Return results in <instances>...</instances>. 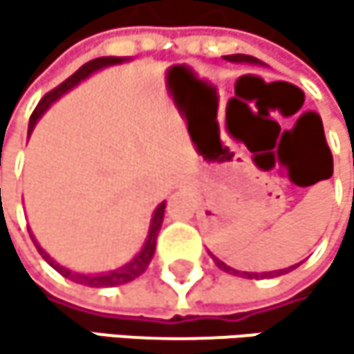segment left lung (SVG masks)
Instances as JSON below:
<instances>
[{
  "mask_svg": "<svg viewBox=\"0 0 354 354\" xmlns=\"http://www.w3.org/2000/svg\"><path fill=\"white\" fill-rule=\"evenodd\" d=\"M227 61H234V63H259V59H254V57H250V55H229V57H225ZM216 261V266L221 268V270H225V272H229V274H236V276H246V278H257L259 274H250V272H238V270H234V268H229L227 263H223V261H218V259H214ZM293 268H297V266H293ZM293 268H289V270H293ZM289 270H278V272H268V274H261V276H274V274H284V272H289Z\"/></svg>",
  "mask_w": 354,
  "mask_h": 354,
  "instance_id": "1",
  "label": "left lung"
}]
</instances>
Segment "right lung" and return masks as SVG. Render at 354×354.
<instances>
[{
	"label": "right lung",
	"instance_id": "add662e5",
	"mask_svg": "<svg viewBox=\"0 0 354 354\" xmlns=\"http://www.w3.org/2000/svg\"><path fill=\"white\" fill-rule=\"evenodd\" d=\"M123 59L120 57H100V59H93V61H88V63H84L78 72H74L70 78H67L65 82H61L57 88H53V91H48L42 100H39V104L35 106V110H33V114H31V118H29V133L33 131V127H35V123H37V118L42 116L44 112H46V108L55 102V100H59L61 95L65 93V91H70L72 86H76L80 80H84L88 74H93V72H97V70H102V67H106V65H114V63H120ZM163 212H165V203H161V206L155 210V214H153V221H151V229H148V238H146V242H144V248L133 257V259L127 263V266H123V268H118V270H112V272H108V274H97V276H86V274H76V272H70V270H65L63 266H59V263H55L50 257L37 246V242L33 240V244H35V248L39 250V254L44 257V259L61 274V276H65V278H70V280H74V282H78V284H86V287H118V284H125V282H131V280H136L140 274H144V270L148 268V263H151V259H153V254H155V244H157V234H159V229H161V223H163Z\"/></svg>",
	"mask_w": 354,
	"mask_h": 354
}]
</instances>
